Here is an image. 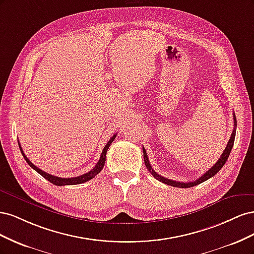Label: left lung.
I'll list each match as a JSON object with an SVG mask.
<instances>
[{
  "instance_id": "left-lung-1",
  "label": "left lung",
  "mask_w": 254,
  "mask_h": 254,
  "mask_svg": "<svg viewBox=\"0 0 254 254\" xmlns=\"http://www.w3.org/2000/svg\"><path fill=\"white\" fill-rule=\"evenodd\" d=\"M233 119H234V129L232 131V134L231 136H230V140L226 146V148L224 150V152L221 153L220 158L218 159V161L216 163H215L209 171L205 172L200 178H198L197 180L193 181V182H178V181H174V180H171V179H167V178H164V177L160 176L159 174H157L155 171L152 170V167L149 163L148 161V157H147V153H146V150L143 148V155H144V162H145V165L146 167H147V170L149 171V173L155 177V178L161 182H163L165 184H167V186H172V187H175V188H182V189H187V188H191V187H195L197 186V184H200L204 181H206L207 179L212 178L213 176L216 175L220 170L221 167L225 165V163L227 162V160L229 158V155L230 152H231L232 150V147H233V144H234V139H235V132H236V118H235V114H233Z\"/></svg>"
}]
</instances>
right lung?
<instances>
[{"label":"right lung","instance_id":"1","mask_svg":"<svg viewBox=\"0 0 254 254\" xmlns=\"http://www.w3.org/2000/svg\"><path fill=\"white\" fill-rule=\"evenodd\" d=\"M115 136H117V134H114L111 139L109 140V142L106 144V146L103 149V152L101 155V158H99L97 164L94 166L93 170H91L90 172L83 174L81 176H78V177H74V178H61V177H57V176H54V175H51V174H48L45 173L43 171H41L40 168H38L36 165H34L30 161L28 160V158L25 156V153L23 152L22 148H21V145L19 143V147H20V150H21V153L23 155V157H24L25 161L28 163V165L34 168V170L38 173L40 174L43 178L47 179L48 181H50L51 183L55 184V186H58V187H63V186H74V184H80V183H83V182H87L89 180H91L92 178H94V177L101 172L103 168H104V165H105V161H106V153H107V150H108L109 146L111 145V143L114 141Z\"/></svg>","mask_w":254,"mask_h":254}]
</instances>
